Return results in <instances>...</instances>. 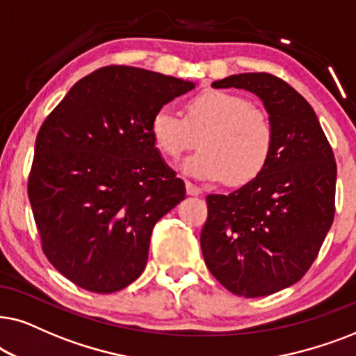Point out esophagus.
Wrapping results in <instances>:
<instances>
[{"instance_id": "obj_1", "label": "esophagus", "mask_w": 356, "mask_h": 356, "mask_svg": "<svg viewBox=\"0 0 356 356\" xmlns=\"http://www.w3.org/2000/svg\"><path fill=\"white\" fill-rule=\"evenodd\" d=\"M186 187H187V193H188V195H192V197H197V195H200V193H202V188L195 186V184H192V182H186Z\"/></svg>"}]
</instances>
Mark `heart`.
I'll return each instance as SVG.
<instances>
[{
	"label": "heart",
	"mask_w": 356,
	"mask_h": 356,
	"mask_svg": "<svg viewBox=\"0 0 356 356\" xmlns=\"http://www.w3.org/2000/svg\"><path fill=\"white\" fill-rule=\"evenodd\" d=\"M151 136L161 153L177 159L198 143L202 149L181 164L197 181L243 186L262 174L275 145L268 113L249 99L226 91H205L186 104V117L161 107L151 118Z\"/></svg>",
	"instance_id": "b5f03b06"
}]
</instances>
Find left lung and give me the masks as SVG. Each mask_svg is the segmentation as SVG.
<instances>
[{
    "instance_id": "left-lung-1",
    "label": "left lung",
    "mask_w": 356,
    "mask_h": 356,
    "mask_svg": "<svg viewBox=\"0 0 356 356\" xmlns=\"http://www.w3.org/2000/svg\"><path fill=\"white\" fill-rule=\"evenodd\" d=\"M211 86L255 94L273 123L275 145L254 181L207 197L203 259L234 295H273L300 282L319 254L334 221L337 164L309 102L280 78L241 73Z\"/></svg>"
}]
</instances>
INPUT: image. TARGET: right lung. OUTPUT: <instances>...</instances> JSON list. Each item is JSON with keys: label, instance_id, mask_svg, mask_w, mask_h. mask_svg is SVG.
Masks as SVG:
<instances>
[{"label": "right lung", "instance_id": "obj_1", "mask_svg": "<svg viewBox=\"0 0 356 356\" xmlns=\"http://www.w3.org/2000/svg\"><path fill=\"white\" fill-rule=\"evenodd\" d=\"M193 88L106 66L79 79L42 123L27 191L42 249L74 285L113 293L143 273L154 225L186 198L151 118Z\"/></svg>", "mask_w": 356, "mask_h": 356}]
</instances>
